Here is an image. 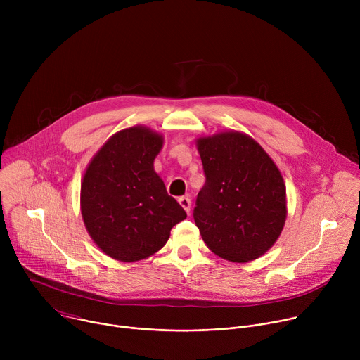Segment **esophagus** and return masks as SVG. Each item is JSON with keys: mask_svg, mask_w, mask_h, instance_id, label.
Here are the masks:
<instances>
[{"mask_svg": "<svg viewBox=\"0 0 360 360\" xmlns=\"http://www.w3.org/2000/svg\"><path fill=\"white\" fill-rule=\"evenodd\" d=\"M178 202H179L181 207L186 211V214H189V211H191V199H189V196H181L178 199Z\"/></svg>", "mask_w": 360, "mask_h": 360, "instance_id": "obj_1", "label": "esophagus"}]
</instances>
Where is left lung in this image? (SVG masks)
I'll return each instance as SVG.
<instances>
[{
    "mask_svg": "<svg viewBox=\"0 0 360 360\" xmlns=\"http://www.w3.org/2000/svg\"><path fill=\"white\" fill-rule=\"evenodd\" d=\"M205 185L193 219L203 242L232 262L259 258L286 219L283 178L262 146L240 132L198 139Z\"/></svg>",
    "mask_w": 360,
    "mask_h": 360,
    "instance_id": "1",
    "label": "left lung"
}]
</instances>
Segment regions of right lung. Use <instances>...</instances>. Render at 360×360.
Segmentation results:
<instances>
[{"label":"right lung","instance_id":"add662e5","mask_svg":"<svg viewBox=\"0 0 360 360\" xmlns=\"http://www.w3.org/2000/svg\"><path fill=\"white\" fill-rule=\"evenodd\" d=\"M162 136L143 127L120 131L88 165L81 185L84 224L111 258L135 262L158 252L186 218L153 171Z\"/></svg>","mask_w":360,"mask_h":360}]
</instances>
